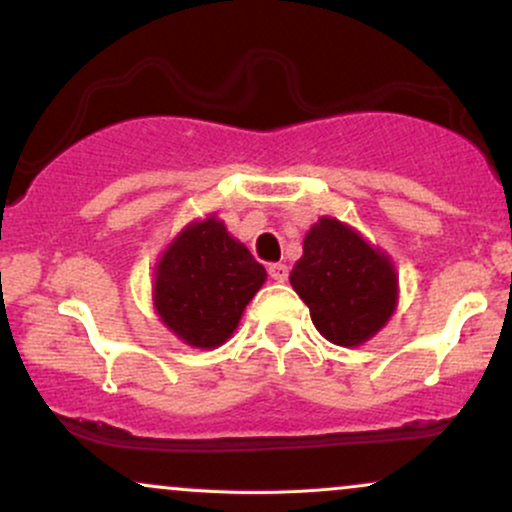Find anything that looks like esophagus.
<instances>
[{
    "mask_svg": "<svg viewBox=\"0 0 512 512\" xmlns=\"http://www.w3.org/2000/svg\"><path fill=\"white\" fill-rule=\"evenodd\" d=\"M269 276H272L274 281H286V279H289V267H286V264H281V262L269 264Z\"/></svg>",
    "mask_w": 512,
    "mask_h": 512,
    "instance_id": "34e87169",
    "label": "esophagus"
}]
</instances>
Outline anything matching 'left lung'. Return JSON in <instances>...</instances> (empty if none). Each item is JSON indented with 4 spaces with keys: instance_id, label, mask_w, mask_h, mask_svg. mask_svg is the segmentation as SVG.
Returning <instances> with one entry per match:
<instances>
[{
    "instance_id": "left-lung-1",
    "label": "left lung",
    "mask_w": 512,
    "mask_h": 512,
    "mask_svg": "<svg viewBox=\"0 0 512 512\" xmlns=\"http://www.w3.org/2000/svg\"><path fill=\"white\" fill-rule=\"evenodd\" d=\"M289 279L317 332L337 346L366 344L397 308L399 279L390 255L332 216L305 233L303 257Z\"/></svg>"
}]
</instances>
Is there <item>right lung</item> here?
Instances as JSON below:
<instances>
[{"label": "right lung", "instance_id": "1", "mask_svg": "<svg viewBox=\"0 0 512 512\" xmlns=\"http://www.w3.org/2000/svg\"><path fill=\"white\" fill-rule=\"evenodd\" d=\"M264 281L262 264L211 214L187 223L158 257L151 301L182 344L216 349L236 332Z\"/></svg>", "mask_w": 512, "mask_h": 512}]
</instances>
